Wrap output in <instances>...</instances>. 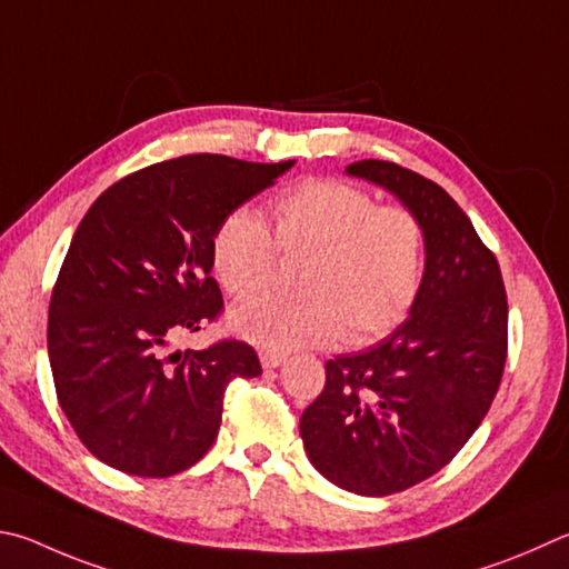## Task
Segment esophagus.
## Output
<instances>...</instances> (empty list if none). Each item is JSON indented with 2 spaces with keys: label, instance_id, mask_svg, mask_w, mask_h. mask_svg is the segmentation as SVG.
<instances>
[{
  "label": "esophagus",
  "instance_id": "34e87169",
  "mask_svg": "<svg viewBox=\"0 0 569 569\" xmlns=\"http://www.w3.org/2000/svg\"><path fill=\"white\" fill-rule=\"evenodd\" d=\"M283 363H286V356H281V353H271V350H263V353H261V366L266 370L281 368Z\"/></svg>",
  "mask_w": 569,
  "mask_h": 569
}]
</instances>
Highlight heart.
I'll list each match as a JSON object with an SVG mask.
<instances>
[{
  "mask_svg": "<svg viewBox=\"0 0 569 569\" xmlns=\"http://www.w3.org/2000/svg\"><path fill=\"white\" fill-rule=\"evenodd\" d=\"M273 232L286 256H306L296 296H261L231 311V328L266 350L326 346L343 336L360 346L408 318L426 273V229L402 206L343 181H308L273 203ZM271 229L253 209L216 226L211 263L236 298L271 281L278 261Z\"/></svg>",
  "mask_w": 569,
  "mask_h": 569,
  "instance_id": "1",
  "label": "heart"
}]
</instances>
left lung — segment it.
Instances as JSON below:
<instances>
[{
    "instance_id": "left-lung-1",
    "label": "left lung",
    "mask_w": 569,
    "mask_h": 569,
    "mask_svg": "<svg viewBox=\"0 0 569 569\" xmlns=\"http://www.w3.org/2000/svg\"><path fill=\"white\" fill-rule=\"evenodd\" d=\"M346 173L418 216L426 273L388 338L328 360L301 438L326 480L383 498L446 468L488 416L508 356V296L498 258L446 189L392 161H356Z\"/></svg>"
}]
</instances>
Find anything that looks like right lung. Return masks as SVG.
Segmentation results:
<instances>
[{
    "instance_id": "obj_1",
    "label": "right lung",
    "mask_w": 569,
    "mask_h": 569,
    "mask_svg": "<svg viewBox=\"0 0 569 569\" xmlns=\"http://www.w3.org/2000/svg\"><path fill=\"white\" fill-rule=\"evenodd\" d=\"M293 163L161 161L109 186L81 219L51 291L47 346L61 410L109 468L139 478L191 468L219 436L226 386L261 376L241 340L167 348L221 313L216 226Z\"/></svg>"
}]
</instances>
